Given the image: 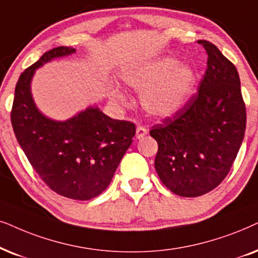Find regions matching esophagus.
Wrapping results in <instances>:
<instances>
[{"label": "esophagus", "instance_id": "34e87169", "mask_svg": "<svg viewBox=\"0 0 258 258\" xmlns=\"http://www.w3.org/2000/svg\"><path fill=\"white\" fill-rule=\"evenodd\" d=\"M146 135H147V130L145 128V127L142 126V125L137 126V131H136V138L137 139L143 138V137L146 136Z\"/></svg>", "mask_w": 258, "mask_h": 258}]
</instances>
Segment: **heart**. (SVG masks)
I'll return each instance as SVG.
<instances>
[{
	"label": "heart",
	"mask_w": 258,
	"mask_h": 258,
	"mask_svg": "<svg viewBox=\"0 0 258 258\" xmlns=\"http://www.w3.org/2000/svg\"><path fill=\"white\" fill-rule=\"evenodd\" d=\"M123 84L138 92L146 112L154 116H170L179 111L191 98L196 85V73L190 66L176 57H164L156 62L137 68L123 77ZM112 98L126 104L121 91L114 89Z\"/></svg>",
	"instance_id": "b5f03b06"
}]
</instances>
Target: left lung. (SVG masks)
Returning <instances> with one entry per match:
<instances>
[{
  "instance_id": "1",
  "label": "left lung",
  "mask_w": 258,
  "mask_h": 258,
  "mask_svg": "<svg viewBox=\"0 0 258 258\" xmlns=\"http://www.w3.org/2000/svg\"><path fill=\"white\" fill-rule=\"evenodd\" d=\"M208 67L198 92L173 115L153 125L154 167L161 183L181 197H198L228 176L244 138L246 109L235 64L214 43L199 40Z\"/></svg>"
}]
</instances>
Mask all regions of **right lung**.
Segmentation results:
<instances>
[{"label":"right lung","mask_w":258,"mask_h":258,"mask_svg":"<svg viewBox=\"0 0 258 258\" xmlns=\"http://www.w3.org/2000/svg\"><path fill=\"white\" fill-rule=\"evenodd\" d=\"M74 51L71 47L53 48L22 72L15 87L10 119L17 142L44 184L63 197L88 201L111 183L131 146L136 125L109 118L94 107L64 122L44 118L37 111L30 94L34 72L54 57Z\"/></svg>","instance_id":"right-lung-1"}]
</instances>
